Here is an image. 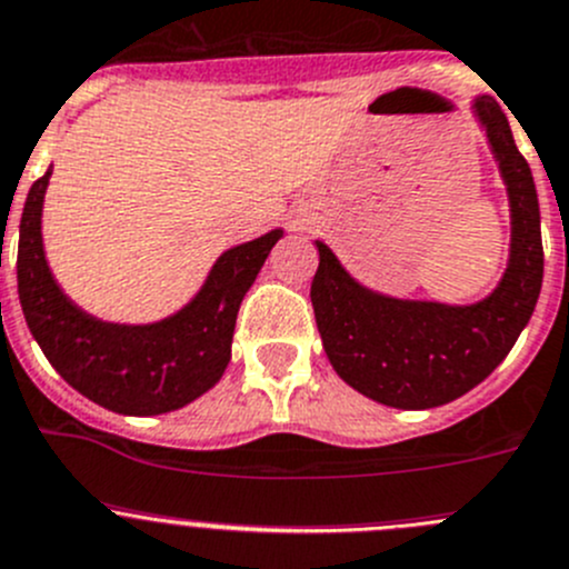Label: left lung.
<instances>
[{
	"mask_svg": "<svg viewBox=\"0 0 569 569\" xmlns=\"http://www.w3.org/2000/svg\"><path fill=\"white\" fill-rule=\"evenodd\" d=\"M469 109L511 212L506 272L486 297L440 302L385 295L353 278L328 243L315 241L320 267L311 306L328 362L345 385L396 410H429L475 390L508 357L541 291L545 252L530 164L497 100L477 94Z\"/></svg>",
	"mask_w": 569,
	"mask_h": 569,
	"instance_id": "left-lung-1",
	"label": "left lung"
}]
</instances>
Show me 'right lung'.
<instances>
[{
	"instance_id": "add662e5",
	"label": "right lung",
	"mask_w": 569,
	"mask_h": 569,
	"mask_svg": "<svg viewBox=\"0 0 569 569\" xmlns=\"http://www.w3.org/2000/svg\"><path fill=\"white\" fill-rule=\"evenodd\" d=\"M33 182L19 224L16 278L30 333L69 387L120 416H162L219 385L232 357L243 295L283 227L230 247L182 309L153 322H109L87 315L52 278L41 238L47 184Z\"/></svg>"
}]
</instances>
